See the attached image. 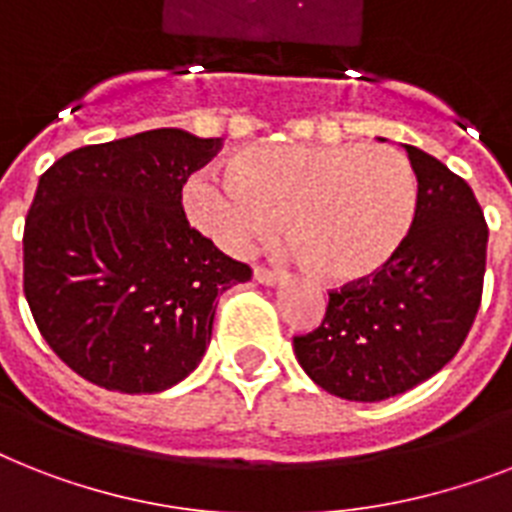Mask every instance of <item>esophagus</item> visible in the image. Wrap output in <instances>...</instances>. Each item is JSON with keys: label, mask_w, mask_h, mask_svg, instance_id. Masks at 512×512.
I'll use <instances>...</instances> for the list:
<instances>
[{"label": "esophagus", "mask_w": 512, "mask_h": 512, "mask_svg": "<svg viewBox=\"0 0 512 512\" xmlns=\"http://www.w3.org/2000/svg\"><path fill=\"white\" fill-rule=\"evenodd\" d=\"M252 276H255L257 284H268V286H273V284H278V281H281V273H278V270H273V268H265V265H255Z\"/></svg>", "instance_id": "obj_1"}]
</instances>
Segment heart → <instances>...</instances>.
<instances>
[{"instance_id":"heart-1","label":"heart","mask_w":512,"mask_h":512,"mask_svg":"<svg viewBox=\"0 0 512 512\" xmlns=\"http://www.w3.org/2000/svg\"><path fill=\"white\" fill-rule=\"evenodd\" d=\"M181 202L228 255H247L284 220L315 276L357 284L381 273L413 234L418 176L384 144H255L228 160V176L191 173Z\"/></svg>"}]
</instances>
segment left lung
Instances as JSON below:
<instances>
[{
  "instance_id": "obj_1",
  "label": "left lung",
  "mask_w": 512,
  "mask_h": 512,
  "mask_svg": "<svg viewBox=\"0 0 512 512\" xmlns=\"http://www.w3.org/2000/svg\"><path fill=\"white\" fill-rule=\"evenodd\" d=\"M418 215L402 252L368 281L328 292L326 318L294 336L315 384L352 402H381L439 373L479 313L486 228L473 189L444 162L405 144Z\"/></svg>"
}]
</instances>
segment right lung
<instances>
[{"label":"right lung","mask_w":512,"mask_h":512,"mask_svg":"<svg viewBox=\"0 0 512 512\" xmlns=\"http://www.w3.org/2000/svg\"><path fill=\"white\" fill-rule=\"evenodd\" d=\"M220 144L155 128L73 149L39 178L23 292L54 355L91 384L155 394L184 381L213 336L215 297L252 278L181 205Z\"/></svg>","instance_id":"1"}]
</instances>
